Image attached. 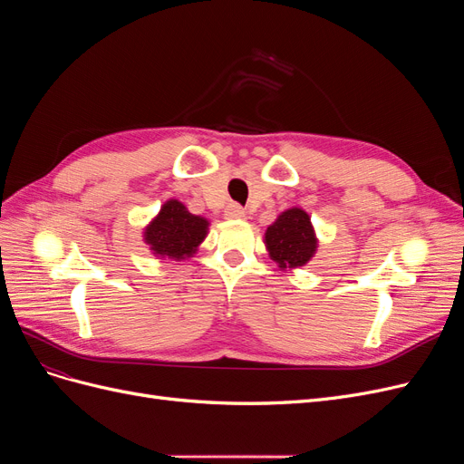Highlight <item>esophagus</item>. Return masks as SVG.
<instances>
[{"mask_svg": "<svg viewBox=\"0 0 464 464\" xmlns=\"http://www.w3.org/2000/svg\"><path fill=\"white\" fill-rule=\"evenodd\" d=\"M224 215H227V218H242L246 215V210H244L242 205L228 203L227 210H224Z\"/></svg>", "mask_w": 464, "mask_h": 464, "instance_id": "esophagus-1", "label": "esophagus"}]
</instances>
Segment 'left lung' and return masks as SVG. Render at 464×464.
Here are the masks:
<instances>
[{
    "instance_id": "1",
    "label": "left lung",
    "mask_w": 464,
    "mask_h": 464,
    "mask_svg": "<svg viewBox=\"0 0 464 464\" xmlns=\"http://www.w3.org/2000/svg\"><path fill=\"white\" fill-rule=\"evenodd\" d=\"M265 244L280 269H294L310 261L317 240L312 220L302 208H288L265 232Z\"/></svg>"
}]
</instances>
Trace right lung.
<instances>
[{"instance_id": "right-lung-1", "label": "right lung", "mask_w": 464, "mask_h": 464, "mask_svg": "<svg viewBox=\"0 0 464 464\" xmlns=\"http://www.w3.org/2000/svg\"><path fill=\"white\" fill-rule=\"evenodd\" d=\"M207 227V218L191 215L179 201L170 199L147 227L145 242L160 257L186 259L205 240Z\"/></svg>"}]
</instances>
